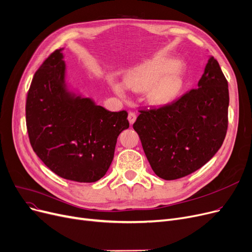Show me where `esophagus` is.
Returning a JSON list of instances; mask_svg holds the SVG:
<instances>
[{
  "label": "esophagus",
  "instance_id": "1",
  "mask_svg": "<svg viewBox=\"0 0 252 252\" xmlns=\"http://www.w3.org/2000/svg\"><path fill=\"white\" fill-rule=\"evenodd\" d=\"M128 120H129V123L132 125L135 122V120H136V114L133 113V112H130L128 114Z\"/></svg>",
  "mask_w": 252,
  "mask_h": 252
}]
</instances>
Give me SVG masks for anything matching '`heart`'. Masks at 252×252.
I'll return each mask as SVG.
<instances>
[{
    "mask_svg": "<svg viewBox=\"0 0 252 252\" xmlns=\"http://www.w3.org/2000/svg\"><path fill=\"white\" fill-rule=\"evenodd\" d=\"M175 62L169 58H156L129 71L124 79L125 86L133 92H148L149 99L155 103L171 100L181 88V78ZM119 95H124V87L113 84Z\"/></svg>",
    "mask_w": 252,
    "mask_h": 252,
    "instance_id": "heart-1",
    "label": "heart"
}]
</instances>
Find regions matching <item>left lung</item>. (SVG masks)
I'll use <instances>...</instances> for the list:
<instances>
[{"label":"left lung","instance_id":"8db88e82","mask_svg":"<svg viewBox=\"0 0 252 252\" xmlns=\"http://www.w3.org/2000/svg\"><path fill=\"white\" fill-rule=\"evenodd\" d=\"M229 86L211 57L198 88L140 113L133 128L153 171L172 181L195 172L221 147L227 130Z\"/></svg>","mask_w":252,"mask_h":252}]
</instances>
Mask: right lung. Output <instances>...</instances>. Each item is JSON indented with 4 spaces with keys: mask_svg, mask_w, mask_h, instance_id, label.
<instances>
[{
    "mask_svg": "<svg viewBox=\"0 0 252 252\" xmlns=\"http://www.w3.org/2000/svg\"><path fill=\"white\" fill-rule=\"evenodd\" d=\"M62 49L35 71L28 92L27 128L32 150L58 176L94 183L109 170L119 134L129 128L126 111L110 112L64 85Z\"/></svg>",
    "mask_w": 252,
    "mask_h": 252,
    "instance_id": "right-lung-1",
    "label": "right lung"
}]
</instances>
